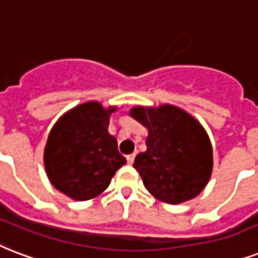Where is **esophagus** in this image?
I'll list each match as a JSON object with an SVG mask.
<instances>
[{"label": "esophagus", "mask_w": 258, "mask_h": 258, "mask_svg": "<svg viewBox=\"0 0 258 258\" xmlns=\"http://www.w3.org/2000/svg\"><path fill=\"white\" fill-rule=\"evenodd\" d=\"M135 157H136V153H132V155H127V156H126L127 164H133V161H135Z\"/></svg>", "instance_id": "1"}]
</instances>
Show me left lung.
I'll list each match as a JSON object with an SVG mask.
<instances>
[{
  "label": "left lung",
  "mask_w": 258,
  "mask_h": 258,
  "mask_svg": "<svg viewBox=\"0 0 258 258\" xmlns=\"http://www.w3.org/2000/svg\"><path fill=\"white\" fill-rule=\"evenodd\" d=\"M131 117L148 129L147 151L133 164L148 191L169 205L199 195L213 171V148L201 123L172 105L136 106Z\"/></svg>",
  "instance_id": "obj_1"
}]
</instances>
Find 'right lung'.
I'll list each match as a JSON object with an SVG mask.
<instances>
[{
    "label": "right lung",
    "mask_w": 258,
    "mask_h": 258,
    "mask_svg": "<svg viewBox=\"0 0 258 258\" xmlns=\"http://www.w3.org/2000/svg\"><path fill=\"white\" fill-rule=\"evenodd\" d=\"M115 107L86 102L61 115L49 132L44 165L52 185L74 201H89L109 187L126 164L117 140L107 132Z\"/></svg>",
    "instance_id": "1"
}]
</instances>
